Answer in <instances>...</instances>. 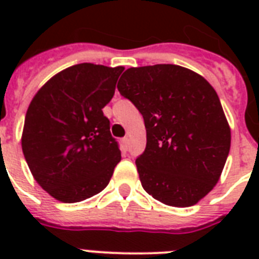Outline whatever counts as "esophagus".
I'll use <instances>...</instances> for the list:
<instances>
[{
  "instance_id": "esophagus-1",
  "label": "esophagus",
  "mask_w": 259,
  "mask_h": 259,
  "mask_svg": "<svg viewBox=\"0 0 259 259\" xmlns=\"http://www.w3.org/2000/svg\"><path fill=\"white\" fill-rule=\"evenodd\" d=\"M122 144H123V146H125V148H129V138L127 137L122 138Z\"/></svg>"
}]
</instances>
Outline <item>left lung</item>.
Returning a JSON list of instances; mask_svg holds the SVG:
<instances>
[{
  "mask_svg": "<svg viewBox=\"0 0 259 259\" xmlns=\"http://www.w3.org/2000/svg\"><path fill=\"white\" fill-rule=\"evenodd\" d=\"M117 87L145 122L146 148L136 160L144 189L166 205L196 204L219 181L231 144L217 91L175 64L127 68Z\"/></svg>",
  "mask_w": 259,
  "mask_h": 259,
  "instance_id": "left-lung-1",
  "label": "left lung"
}]
</instances>
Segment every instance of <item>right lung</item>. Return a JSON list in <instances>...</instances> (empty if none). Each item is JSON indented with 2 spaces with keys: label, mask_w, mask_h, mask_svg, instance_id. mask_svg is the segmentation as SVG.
<instances>
[{
  "label": "right lung",
  "mask_w": 259,
  "mask_h": 259,
  "mask_svg": "<svg viewBox=\"0 0 259 259\" xmlns=\"http://www.w3.org/2000/svg\"><path fill=\"white\" fill-rule=\"evenodd\" d=\"M123 67L82 63L48 80L30 102L22 153L34 180L63 203H78L107 187L121 161L105 107Z\"/></svg>",
  "instance_id": "right-lung-1"
}]
</instances>
